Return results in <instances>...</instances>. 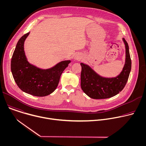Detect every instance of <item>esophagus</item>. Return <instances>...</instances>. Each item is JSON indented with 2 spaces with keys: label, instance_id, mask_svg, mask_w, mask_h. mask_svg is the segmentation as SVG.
Returning a JSON list of instances; mask_svg holds the SVG:
<instances>
[{
  "label": "esophagus",
  "instance_id": "obj_1",
  "mask_svg": "<svg viewBox=\"0 0 146 146\" xmlns=\"http://www.w3.org/2000/svg\"><path fill=\"white\" fill-rule=\"evenodd\" d=\"M75 60H80V59H82V56L81 55H76L75 56H74V58Z\"/></svg>",
  "mask_w": 146,
  "mask_h": 146
}]
</instances>
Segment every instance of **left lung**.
<instances>
[{
	"instance_id": "left-lung-1",
	"label": "left lung",
	"mask_w": 146,
	"mask_h": 146,
	"mask_svg": "<svg viewBox=\"0 0 146 146\" xmlns=\"http://www.w3.org/2000/svg\"><path fill=\"white\" fill-rule=\"evenodd\" d=\"M125 46V63L121 73L113 78L100 76L88 65L81 63V87L89 97L95 99H107L117 95L125 86L131 70V59L129 46L123 38Z\"/></svg>"
}]
</instances>
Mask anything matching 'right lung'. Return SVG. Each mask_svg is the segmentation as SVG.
<instances>
[{
    "mask_svg": "<svg viewBox=\"0 0 146 146\" xmlns=\"http://www.w3.org/2000/svg\"><path fill=\"white\" fill-rule=\"evenodd\" d=\"M29 32L19 38L12 56L11 70L18 87L25 93L45 96L56 88L60 77L70 60L62 61L54 67L41 69L29 63L24 52V41Z\"/></svg>",
    "mask_w": 146,
    "mask_h": 146,
    "instance_id": "obj_1",
    "label": "right lung"
}]
</instances>
